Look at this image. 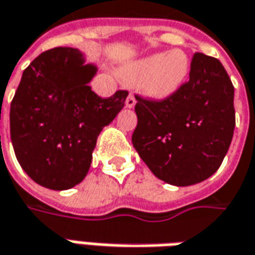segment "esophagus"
<instances>
[{"label": "esophagus", "mask_w": 255, "mask_h": 255, "mask_svg": "<svg viewBox=\"0 0 255 255\" xmlns=\"http://www.w3.org/2000/svg\"><path fill=\"white\" fill-rule=\"evenodd\" d=\"M135 97H134L132 94H129L127 97V100H126V107H127V109H132V107L135 106Z\"/></svg>", "instance_id": "obj_1"}]
</instances>
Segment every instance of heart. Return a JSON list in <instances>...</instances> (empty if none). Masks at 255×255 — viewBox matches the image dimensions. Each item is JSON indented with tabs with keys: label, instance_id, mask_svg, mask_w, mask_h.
Listing matches in <instances>:
<instances>
[{
	"label": "heart",
	"instance_id": "1",
	"mask_svg": "<svg viewBox=\"0 0 255 255\" xmlns=\"http://www.w3.org/2000/svg\"><path fill=\"white\" fill-rule=\"evenodd\" d=\"M189 73L190 60L179 49L123 63L117 70L123 82L141 86L145 96L154 100H166L176 94L186 83Z\"/></svg>",
	"mask_w": 255,
	"mask_h": 255
}]
</instances>
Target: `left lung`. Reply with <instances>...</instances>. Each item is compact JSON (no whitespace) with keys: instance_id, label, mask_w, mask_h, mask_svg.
<instances>
[{"instance_id":"obj_1","label":"left lung","mask_w":255,"mask_h":255,"mask_svg":"<svg viewBox=\"0 0 255 255\" xmlns=\"http://www.w3.org/2000/svg\"><path fill=\"white\" fill-rule=\"evenodd\" d=\"M135 99L132 145L158 179L190 186L220 168L236 126L234 87L220 60L195 53L189 82L176 94Z\"/></svg>"}]
</instances>
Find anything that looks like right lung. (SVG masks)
<instances>
[{
    "mask_svg": "<svg viewBox=\"0 0 255 255\" xmlns=\"http://www.w3.org/2000/svg\"><path fill=\"white\" fill-rule=\"evenodd\" d=\"M96 73L75 48L46 50L23 70L9 111L11 141L23 171L43 188L79 185L101 129L124 107V90L110 99L93 92Z\"/></svg>",
    "mask_w": 255,
    "mask_h": 255,
    "instance_id": "1",
    "label": "right lung"
}]
</instances>
